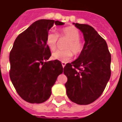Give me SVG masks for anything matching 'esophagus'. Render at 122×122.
<instances>
[{
    "instance_id": "34e87169",
    "label": "esophagus",
    "mask_w": 122,
    "mask_h": 122,
    "mask_svg": "<svg viewBox=\"0 0 122 122\" xmlns=\"http://www.w3.org/2000/svg\"><path fill=\"white\" fill-rule=\"evenodd\" d=\"M62 67H64L66 66V62H62Z\"/></svg>"
}]
</instances>
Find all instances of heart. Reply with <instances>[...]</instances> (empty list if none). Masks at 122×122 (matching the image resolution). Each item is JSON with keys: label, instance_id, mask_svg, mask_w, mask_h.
<instances>
[{"label": "heart", "instance_id": "1", "mask_svg": "<svg viewBox=\"0 0 122 122\" xmlns=\"http://www.w3.org/2000/svg\"><path fill=\"white\" fill-rule=\"evenodd\" d=\"M58 36L60 38L68 39V41L64 44L65 49L57 50L52 54L53 59L67 62L72 58L73 54L77 56L81 53L84 45L80 39L81 34L77 28L74 26L65 27L60 31L58 35L54 31L49 32L46 36V44L51 51H54L57 48Z\"/></svg>", "mask_w": 122, "mask_h": 122}]
</instances>
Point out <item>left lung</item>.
Listing matches in <instances>:
<instances>
[{"mask_svg":"<svg viewBox=\"0 0 122 122\" xmlns=\"http://www.w3.org/2000/svg\"><path fill=\"white\" fill-rule=\"evenodd\" d=\"M73 24L83 32L85 44L79 58L64 68L68 79L65 87L71 101L86 105L98 99L105 90L111 77V56L105 40L93 27Z\"/></svg>","mask_w":122,"mask_h":122,"instance_id":"obj_1","label":"left lung"}]
</instances>
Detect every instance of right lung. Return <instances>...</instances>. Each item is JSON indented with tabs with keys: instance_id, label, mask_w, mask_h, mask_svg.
Returning <instances> with one entry per match:
<instances>
[{
	"instance_id": "right-lung-1",
	"label": "right lung",
	"mask_w": 122,
	"mask_h": 122,
	"mask_svg": "<svg viewBox=\"0 0 122 122\" xmlns=\"http://www.w3.org/2000/svg\"><path fill=\"white\" fill-rule=\"evenodd\" d=\"M63 22L52 20L36 21L17 36L9 54V76L17 94L30 103H42L51 94V87L63 72L60 61L51 56L46 44L49 29Z\"/></svg>"
}]
</instances>
